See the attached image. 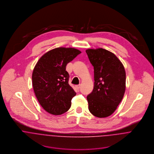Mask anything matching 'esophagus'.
<instances>
[{"label": "esophagus", "instance_id": "1", "mask_svg": "<svg viewBox=\"0 0 154 154\" xmlns=\"http://www.w3.org/2000/svg\"><path fill=\"white\" fill-rule=\"evenodd\" d=\"M76 88L78 90H79V88H80V85H76Z\"/></svg>", "mask_w": 154, "mask_h": 154}]
</instances>
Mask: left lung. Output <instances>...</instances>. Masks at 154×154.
Masks as SVG:
<instances>
[{"mask_svg": "<svg viewBox=\"0 0 154 154\" xmlns=\"http://www.w3.org/2000/svg\"><path fill=\"white\" fill-rule=\"evenodd\" d=\"M86 53L94 66V86L87 98L90 112L99 118L111 115L122 101L126 89L123 65L110 51L102 48L87 49Z\"/></svg>", "mask_w": 154, "mask_h": 154, "instance_id": "8db88e82", "label": "left lung"}]
</instances>
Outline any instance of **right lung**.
Here are the masks:
<instances>
[{"label":"right lung","mask_w":154,"mask_h":154,"mask_svg":"<svg viewBox=\"0 0 154 154\" xmlns=\"http://www.w3.org/2000/svg\"><path fill=\"white\" fill-rule=\"evenodd\" d=\"M80 53L74 48H56L45 53L34 67V91L40 104L48 113L60 115L70 109L76 94L69 85L66 66Z\"/></svg>","instance_id":"add662e5"}]
</instances>
